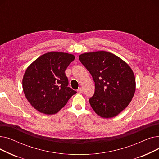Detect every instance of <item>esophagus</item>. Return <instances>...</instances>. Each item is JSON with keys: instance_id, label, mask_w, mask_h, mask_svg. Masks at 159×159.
<instances>
[{"instance_id": "obj_1", "label": "esophagus", "mask_w": 159, "mask_h": 159, "mask_svg": "<svg viewBox=\"0 0 159 159\" xmlns=\"http://www.w3.org/2000/svg\"><path fill=\"white\" fill-rule=\"evenodd\" d=\"M83 91V89L82 88H79L78 89H77V92L79 93H82Z\"/></svg>"}]
</instances>
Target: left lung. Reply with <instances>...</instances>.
Instances as JSON below:
<instances>
[{
  "label": "left lung",
  "instance_id": "left-lung-1",
  "mask_svg": "<svg viewBox=\"0 0 159 159\" xmlns=\"http://www.w3.org/2000/svg\"><path fill=\"white\" fill-rule=\"evenodd\" d=\"M79 58L95 82V93L89 100L93 110L106 119L119 114L135 91V78L130 67L119 57L104 51L85 53Z\"/></svg>",
  "mask_w": 159,
  "mask_h": 159
}]
</instances>
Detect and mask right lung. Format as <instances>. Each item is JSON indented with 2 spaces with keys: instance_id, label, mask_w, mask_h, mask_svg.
I'll return each mask as SVG.
<instances>
[{
  "instance_id": "right-lung-1",
  "label": "right lung",
  "mask_w": 159,
  "mask_h": 159,
  "mask_svg": "<svg viewBox=\"0 0 159 159\" xmlns=\"http://www.w3.org/2000/svg\"><path fill=\"white\" fill-rule=\"evenodd\" d=\"M75 59L71 54L52 52L41 55L25 72L22 88L30 104L40 113H57L77 91L68 87L65 71Z\"/></svg>"
}]
</instances>
